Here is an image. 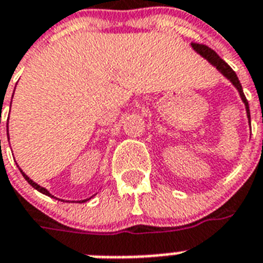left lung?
<instances>
[{"label": "left lung", "instance_id": "1", "mask_svg": "<svg viewBox=\"0 0 263 263\" xmlns=\"http://www.w3.org/2000/svg\"><path fill=\"white\" fill-rule=\"evenodd\" d=\"M192 47H193V50L197 52V54L201 55L202 58H205L206 61L211 63L212 66H215L219 71L223 74L227 80H230V82L234 85V86L236 87V90L239 91V96H240V98H242V101L245 102V106H246V113H247V119H249V123H250V109H249V102H247L246 100V96H245V93H243V89H242V85H240V82H239L238 77H236L235 71L230 67V66L226 63V62L221 59L219 55L215 52L213 50H211L209 47L204 46V44H196V43H193L192 44Z\"/></svg>", "mask_w": 263, "mask_h": 263}]
</instances>
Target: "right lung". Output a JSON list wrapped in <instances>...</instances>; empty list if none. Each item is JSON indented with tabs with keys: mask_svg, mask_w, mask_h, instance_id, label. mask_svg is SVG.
<instances>
[{
	"mask_svg": "<svg viewBox=\"0 0 263 263\" xmlns=\"http://www.w3.org/2000/svg\"><path fill=\"white\" fill-rule=\"evenodd\" d=\"M10 104H12V102H10ZM8 136H9V132H8ZM8 139H9V138H8ZM18 168H20V167H18ZM20 172H21V174H23V177H24L25 180L28 181V183H29V185H31V186H33V187H35L36 191H39L40 193L46 194V196H50V197H54V196H52V194H51L50 192L47 191L46 187L40 186V185H37V183H36V182H33V181H32L31 178H29V177H28L27 174H25V173L23 172V170H21V168H20ZM54 198H57V197H54ZM90 198H91V197H90ZM90 198H86V200H82V201H80V202H85V201H87V200H90ZM57 200H58V198H57Z\"/></svg>",
	"mask_w": 263,
	"mask_h": 263,
	"instance_id": "right-lung-1",
	"label": "right lung"
}]
</instances>
